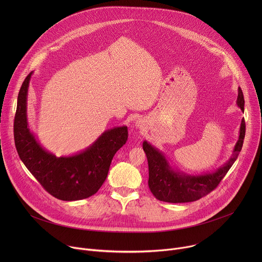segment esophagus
I'll return each mask as SVG.
<instances>
[{
	"instance_id": "1",
	"label": "esophagus",
	"mask_w": 262,
	"mask_h": 262,
	"mask_svg": "<svg viewBox=\"0 0 262 262\" xmlns=\"http://www.w3.org/2000/svg\"><path fill=\"white\" fill-rule=\"evenodd\" d=\"M136 125H137L138 127H141V123H139V122H137V123H136Z\"/></svg>"
}]
</instances>
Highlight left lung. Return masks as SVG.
<instances>
[{
    "label": "left lung",
    "mask_w": 262,
    "mask_h": 262,
    "mask_svg": "<svg viewBox=\"0 0 262 262\" xmlns=\"http://www.w3.org/2000/svg\"><path fill=\"white\" fill-rule=\"evenodd\" d=\"M237 106L244 112L245 99L241 88L236 100ZM246 134L245 119H242L239 136L230 159L215 171L198 175L184 173L170 165L166 156L146 140L143 149L148 161L149 190L160 201L170 203H184L196 201L214 190L236 161L243 147Z\"/></svg>",
    "instance_id": "left-lung-1"
}]
</instances>
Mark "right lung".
<instances>
[{"instance_id": "1", "label": "right lung", "mask_w": 262, "mask_h": 262, "mask_svg": "<svg viewBox=\"0 0 262 262\" xmlns=\"http://www.w3.org/2000/svg\"><path fill=\"white\" fill-rule=\"evenodd\" d=\"M32 73L25 79L17 97L14 118L17 154L32 175L55 198L63 201L86 199L104 182L112 160L126 143L127 126L103 132L89 147L76 155L56 157L41 146L29 126L27 100Z\"/></svg>"}]
</instances>
